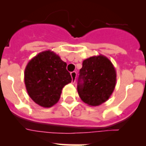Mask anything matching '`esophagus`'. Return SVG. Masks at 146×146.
Returning a JSON list of instances; mask_svg holds the SVG:
<instances>
[{
	"instance_id": "1",
	"label": "esophagus",
	"mask_w": 146,
	"mask_h": 146,
	"mask_svg": "<svg viewBox=\"0 0 146 146\" xmlns=\"http://www.w3.org/2000/svg\"><path fill=\"white\" fill-rule=\"evenodd\" d=\"M71 77L72 79V82L74 83L76 80V77H77V72H71Z\"/></svg>"
}]
</instances>
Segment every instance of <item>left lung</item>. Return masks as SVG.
Segmentation results:
<instances>
[{"instance_id":"left-lung-1","label":"left lung","mask_w":146,"mask_h":146,"mask_svg":"<svg viewBox=\"0 0 146 146\" xmlns=\"http://www.w3.org/2000/svg\"><path fill=\"white\" fill-rule=\"evenodd\" d=\"M116 85V71L103 55L86 59L80 69L77 92L89 106H99L108 101Z\"/></svg>"}]
</instances>
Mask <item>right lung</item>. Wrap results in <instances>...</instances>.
<instances>
[{
	"mask_svg": "<svg viewBox=\"0 0 146 146\" xmlns=\"http://www.w3.org/2000/svg\"><path fill=\"white\" fill-rule=\"evenodd\" d=\"M66 65L51 50L39 52L29 60L24 81L27 92L35 103L47 108L58 102L63 88L72 82Z\"/></svg>",
	"mask_w": 146,
	"mask_h": 146,
	"instance_id": "add662e5",
	"label": "right lung"
}]
</instances>
